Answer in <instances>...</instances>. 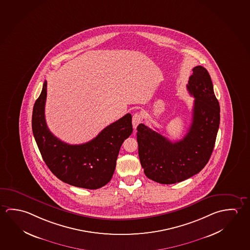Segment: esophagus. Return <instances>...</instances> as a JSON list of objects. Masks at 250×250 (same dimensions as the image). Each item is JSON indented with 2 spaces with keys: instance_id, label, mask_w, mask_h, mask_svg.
<instances>
[{
  "instance_id": "esophagus-1",
  "label": "esophagus",
  "mask_w": 250,
  "mask_h": 250,
  "mask_svg": "<svg viewBox=\"0 0 250 250\" xmlns=\"http://www.w3.org/2000/svg\"><path fill=\"white\" fill-rule=\"evenodd\" d=\"M142 122V117L139 112H136L135 114L132 116V125L133 128L136 129L139 124Z\"/></svg>"
}]
</instances>
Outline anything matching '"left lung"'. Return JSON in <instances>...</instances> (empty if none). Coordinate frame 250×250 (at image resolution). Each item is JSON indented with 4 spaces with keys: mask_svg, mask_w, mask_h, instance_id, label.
<instances>
[{
    "mask_svg": "<svg viewBox=\"0 0 250 250\" xmlns=\"http://www.w3.org/2000/svg\"><path fill=\"white\" fill-rule=\"evenodd\" d=\"M187 88L194 102L192 124L183 139L172 142L144 124L137 127L141 167L147 178L160 184H174L201 172L214 147L220 104L208 70L194 67Z\"/></svg>",
    "mask_w": 250,
    "mask_h": 250,
    "instance_id": "left-lung-1",
    "label": "left lung"
}]
</instances>
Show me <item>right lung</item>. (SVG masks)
<instances>
[{"mask_svg": "<svg viewBox=\"0 0 250 250\" xmlns=\"http://www.w3.org/2000/svg\"><path fill=\"white\" fill-rule=\"evenodd\" d=\"M47 81L34 104L32 131L47 167L67 184L86 189L102 188L111 180L125 139L132 132L131 115L105 127L87 143L69 145L54 136L45 121Z\"/></svg>", "mask_w": 250, "mask_h": 250, "instance_id": "obj_1", "label": "right lung"}]
</instances>
